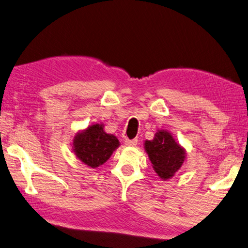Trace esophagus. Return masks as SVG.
<instances>
[{"instance_id": "1", "label": "esophagus", "mask_w": 248, "mask_h": 248, "mask_svg": "<svg viewBox=\"0 0 248 248\" xmlns=\"http://www.w3.org/2000/svg\"><path fill=\"white\" fill-rule=\"evenodd\" d=\"M124 143H125V145H129V147H136L137 143H138V140H137V139H132V140L127 139L124 141Z\"/></svg>"}]
</instances>
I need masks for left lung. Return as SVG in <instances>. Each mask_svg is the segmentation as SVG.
<instances>
[{
	"label": "left lung",
	"instance_id": "1",
	"mask_svg": "<svg viewBox=\"0 0 248 248\" xmlns=\"http://www.w3.org/2000/svg\"><path fill=\"white\" fill-rule=\"evenodd\" d=\"M152 168L161 180L171 179L186 162V150L173 138L171 132L160 129L153 140L144 141Z\"/></svg>",
	"mask_w": 248,
	"mask_h": 248
}]
</instances>
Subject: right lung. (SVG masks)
<instances>
[{
	"label": "right lung",
	"mask_w": 248,
	"mask_h": 248,
	"mask_svg": "<svg viewBox=\"0 0 248 248\" xmlns=\"http://www.w3.org/2000/svg\"><path fill=\"white\" fill-rule=\"evenodd\" d=\"M104 124H93L75 135L73 152L82 164L96 169L107 162L120 142L116 136L104 130Z\"/></svg>",
	"instance_id": "right-lung-1"
}]
</instances>
